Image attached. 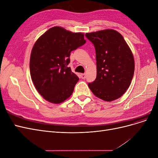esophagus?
<instances>
[{
	"label": "esophagus",
	"instance_id": "esophagus-1",
	"mask_svg": "<svg viewBox=\"0 0 158 158\" xmlns=\"http://www.w3.org/2000/svg\"><path fill=\"white\" fill-rule=\"evenodd\" d=\"M80 76H81V78H82V79H84V78H85V77H86V74H81Z\"/></svg>",
	"mask_w": 158,
	"mask_h": 158
}]
</instances>
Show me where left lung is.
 I'll return each instance as SVG.
<instances>
[{
  "instance_id": "8db88e82",
  "label": "left lung",
  "mask_w": 158,
  "mask_h": 158,
  "mask_svg": "<svg viewBox=\"0 0 158 158\" xmlns=\"http://www.w3.org/2000/svg\"><path fill=\"white\" fill-rule=\"evenodd\" d=\"M95 49L97 76L88 86L97 98L112 102L129 88L135 72V59L120 33L106 29L85 33Z\"/></svg>"
}]
</instances>
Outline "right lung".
Wrapping results in <instances>:
<instances>
[{"instance_id":"1","label":"right lung","mask_w":158,"mask_h":158,"mask_svg":"<svg viewBox=\"0 0 158 158\" xmlns=\"http://www.w3.org/2000/svg\"><path fill=\"white\" fill-rule=\"evenodd\" d=\"M85 43L84 33L60 26L50 28L35 41L30 55L31 78L47 101L59 104L73 94L79 78L68 67L69 57L72 51Z\"/></svg>"}]
</instances>
